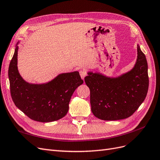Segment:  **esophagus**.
<instances>
[{"label": "esophagus", "instance_id": "obj_1", "mask_svg": "<svg viewBox=\"0 0 160 160\" xmlns=\"http://www.w3.org/2000/svg\"><path fill=\"white\" fill-rule=\"evenodd\" d=\"M80 76H81L82 79L84 80V78L86 77V72L84 70H80Z\"/></svg>", "mask_w": 160, "mask_h": 160}]
</instances>
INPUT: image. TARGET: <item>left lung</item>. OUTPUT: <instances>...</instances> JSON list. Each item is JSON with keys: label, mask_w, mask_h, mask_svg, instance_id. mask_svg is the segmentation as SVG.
<instances>
[{"label": "left lung", "mask_w": 160, "mask_h": 160, "mask_svg": "<svg viewBox=\"0 0 160 160\" xmlns=\"http://www.w3.org/2000/svg\"><path fill=\"white\" fill-rule=\"evenodd\" d=\"M137 59L133 68L110 77L88 72L85 82L90 90L91 110L103 120H118L132 116L145 100L149 86L146 56L137 44Z\"/></svg>", "instance_id": "obj_1"}]
</instances>
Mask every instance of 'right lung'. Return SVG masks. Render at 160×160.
Returning <instances> with one entry per match:
<instances>
[{"label":"right lung","mask_w":160,"mask_h":160,"mask_svg":"<svg viewBox=\"0 0 160 160\" xmlns=\"http://www.w3.org/2000/svg\"><path fill=\"white\" fill-rule=\"evenodd\" d=\"M17 42L8 68L12 99L30 119L40 122L58 120L66 116L74 92L84 81L78 71L61 73L50 81L32 84L25 81L18 70Z\"/></svg>","instance_id":"obj_1"}]
</instances>
